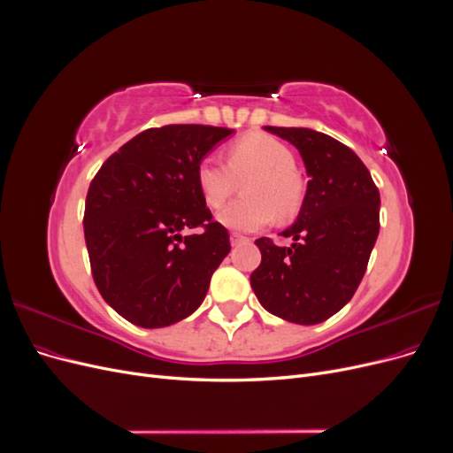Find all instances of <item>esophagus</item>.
<instances>
[{
  "mask_svg": "<svg viewBox=\"0 0 453 453\" xmlns=\"http://www.w3.org/2000/svg\"><path fill=\"white\" fill-rule=\"evenodd\" d=\"M245 242H250V238H245V236L238 234V232H232V234H230V243H232V245L245 243Z\"/></svg>",
  "mask_w": 453,
  "mask_h": 453,
  "instance_id": "1",
  "label": "esophagus"
}]
</instances>
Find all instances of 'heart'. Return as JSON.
I'll return each mask as SVG.
<instances>
[{
	"mask_svg": "<svg viewBox=\"0 0 453 453\" xmlns=\"http://www.w3.org/2000/svg\"><path fill=\"white\" fill-rule=\"evenodd\" d=\"M242 198L219 211V223L232 230L251 232L270 225L276 215L287 221L304 200V183L295 170L293 150L273 135L245 134L226 149V164L205 157L196 166V185L208 208L221 205L243 181Z\"/></svg>",
	"mask_w": 453,
	"mask_h": 453,
	"instance_id": "1",
	"label": "heart"
}]
</instances>
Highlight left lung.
<instances>
[{
    "label": "left lung",
    "mask_w": 453,
    "mask_h": 453,
    "mask_svg": "<svg viewBox=\"0 0 453 453\" xmlns=\"http://www.w3.org/2000/svg\"><path fill=\"white\" fill-rule=\"evenodd\" d=\"M265 128L298 149L310 181L295 225L281 232L295 243L280 248L270 238L255 240L263 258L251 287L270 313L315 325L357 291L380 232V193L361 158L331 135Z\"/></svg>",
    "instance_id": "1"
}]
</instances>
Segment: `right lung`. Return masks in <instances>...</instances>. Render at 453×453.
Instances as JSON below:
<instances>
[{
  "instance_id": "1",
  "label": "right lung",
  "mask_w": 453,
  "mask_h": 453,
  "mask_svg": "<svg viewBox=\"0 0 453 453\" xmlns=\"http://www.w3.org/2000/svg\"><path fill=\"white\" fill-rule=\"evenodd\" d=\"M232 132L205 125L149 128L94 175L83 217L92 278L127 321L168 326L203 303L230 240L205 208L196 166ZM195 227L196 235L180 236Z\"/></svg>"
}]
</instances>
